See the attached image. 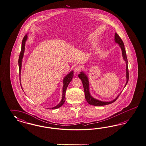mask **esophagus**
<instances>
[{
  "label": "esophagus",
  "mask_w": 146,
  "mask_h": 146,
  "mask_svg": "<svg viewBox=\"0 0 146 146\" xmlns=\"http://www.w3.org/2000/svg\"><path fill=\"white\" fill-rule=\"evenodd\" d=\"M81 70V67L78 66H76L75 67V68H74V71H75V72H76V73H78V72H79Z\"/></svg>",
  "instance_id": "1"
}]
</instances>
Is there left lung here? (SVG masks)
<instances>
[{
	"instance_id": "left-lung-1",
	"label": "left lung",
	"mask_w": 146,
	"mask_h": 146,
	"mask_svg": "<svg viewBox=\"0 0 146 146\" xmlns=\"http://www.w3.org/2000/svg\"><path fill=\"white\" fill-rule=\"evenodd\" d=\"M115 43L118 44V45L119 46L120 49L122 51V56L123 58L124 61L126 62V82L124 87L126 86L128 81V79H129V74H128V60L126 56V50L125 49V46H124V43L123 42L121 38L120 37L119 35L115 33ZM78 76L80 79L81 80L83 86H84V94H85V98L87 101V102L89 104L92 105V106H106L108 104H110L111 103H112L113 102H115L116 101V100L119 97L120 94L121 92L119 93V94L115 98L114 100L111 101H102L98 100L96 98L93 97L92 95L90 94V91H89V82L88 77L87 75V74L84 72L81 71L80 72V74L78 75Z\"/></svg>"
}]
</instances>
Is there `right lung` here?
Wrapping results in <instances>:
<instances>
[{"instance_id":"1","label":"right lung","mask_w":146,"mask_h":146,"mask_svg":"<svg viewBox=\"0 0 146 146\" xmlns=\"http://www.w3.org/2000/svg\"><path fill=\"white\" fill-rule=\"evenodd\" d=\"M27 34L26 35L24 36L22 41V45H21V52L19 58V73H20V75H21V68H22V59L23 58V55H24V52H25V45H26V42L28 39V36ZM74 75V71H71L68 74H67L64 78L62 83H63V87H62V98L61 101L60 103L57 104L56 106H54L53 108H49L50 109H58L59 107L62 106L64 102L65 101V93H66V90L67 88L70 84V82L72 80L73 77ZM20 81L21 82V76L20 77ZM22 88V86H21Z\"/></svg>"}]
</instances>
